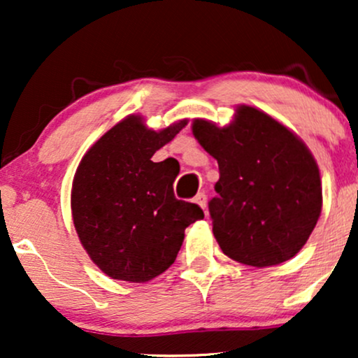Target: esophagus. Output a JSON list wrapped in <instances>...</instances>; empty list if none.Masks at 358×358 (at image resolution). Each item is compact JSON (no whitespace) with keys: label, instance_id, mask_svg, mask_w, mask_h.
Listing matches in <instances>:
<instances>
[{"label":"esophagus","instance_id":"obj_1","mask_svg":"<svg viewBox=\"0 0 358 358\" xmlns=\"http://www.w3.org/2000/svg\"><path fill=\"white\" fill-rule=\"evenodd\" d=\"M195 203L200 205V207H202L205 210V208H207V195H205L203 192H200L199 195L195 196ZM205 213H207V210H205Z\"/></svg>","mask_w":358,"mask_h":358}]
</instances>
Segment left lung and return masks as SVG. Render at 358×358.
I'll list each match as a JSON object with an SVG mask.
<instances>
[{
	"label": "left lung",
	"instance_id": "obj_1",
	"mask_svg": "<svg viewBox=\"0 0 358 358\" xmlns=\"http://www.w3.org/2000/svg\"><path fill=\"white\" fill-rule=\"evenodd\" d=\"M192 133L219 163L210 200L222 252L254 268L289 261L322 213V178L303 139L264 110L241 104L231 124L193 119Z\"/></svg>",
	"mask_w": 358,
	"mask_h": 358
}]
</instances>
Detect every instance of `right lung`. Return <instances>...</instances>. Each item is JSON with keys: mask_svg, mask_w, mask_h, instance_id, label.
Returning a JSON list of instances; mask_svg holds the SVG:
<instances>
[{"mask_svg": "<svg viewBox=\"0 0 358 358\" xmlns=\"http://www.w3.org/2000/svg\"><path fill=\"white\" fill-rule=\"evenodd\" d=\"M155 131L131 114L89 148L72 182L71 208L82 248L106 276L146 282L175 262L185 229L203 219L199 205L176 200V171L151 162L187 126Z\"/></svg>", "mask_w": 358, "mask_h": 358, "instance_id": "add662e5", "label": "right lung"}]
</instances>
